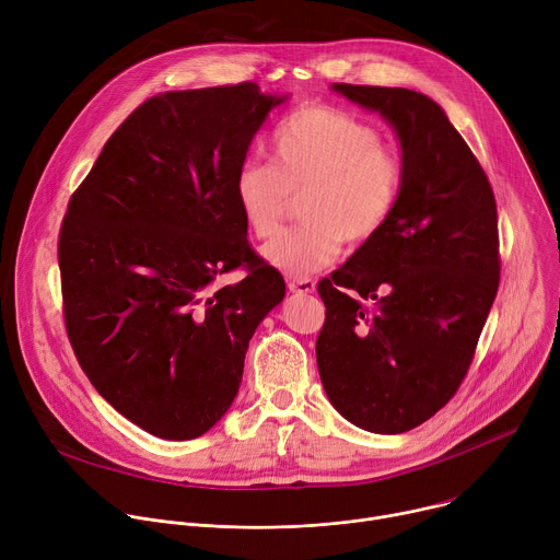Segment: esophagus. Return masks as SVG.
I'll use <instances>...</instances> for the list:
<instances>
[{"instance_id":"1","label":"esophagus","mask_w":560,"mask_h":560,"mask_svg":"<svg viewBox=\"0 0 560 560\" xmlns=\"http://www.w3.org/2000/svg\"><path fill=\"white\" fill-rule=\"evenodd\" d=\"M288 288H290V292H296V294H310V292H314L316 283L310 277H296V279L288 281Z\"/></svg>"}]
</instances>
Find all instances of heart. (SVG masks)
I'll return each instance as SVG.
<instances>
[{
    "instance_id": "heart-1",
    "label": "heart",
    "mask_w": 560,
    "mask_h": 560,
    "mask_svg": "<svg viewBox=\"0 0 560 560\" xmlns=\"http://www.w3.org/2000/svg\"><path fill=\"white\" fill-rule=\"evenodd\" d=\"M272 164L248 159L234 197L248 230L270 242L303 192L301 225L266 248L290 277L326 268L343 242L363 246L387 225L406 186V162L376 126L335 106H305L272 132Z\"/></svg>"
}]
</instances>
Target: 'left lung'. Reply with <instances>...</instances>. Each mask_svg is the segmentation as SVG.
Listing matches in <instances>:
<instances>
[{"instance_id":"obj_1","label":"left lung","mask_w":560,"mask_h":560,"mask_svg":"<svg viewBox=\"0 0 560 560\" xmlns=\"http://www.w3.org/2000/svg\"><path fill=\"white\" fill-rule=\"evenodd\" d=\"M378 110L404 148L406 186L387 225L316 285V365L357 428L401 434L460 387L501 281L497 199L443 108L408 89L335 84Z\"/></svg>"}]
</instances>
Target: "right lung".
I'll return each instance as SVG.
<instances>
[{"label":"right lung","mask_w":560,"mask_h":560,"mask_svg":"<svg viewBox=\"0 0 560 560\" xmlns=\"http://www.w3.org/2000/svg\"><path fill=\"white\" fill-rule=\"evenodd\" d=\"M281 102L255 82L159 93L68 201L57 244L68 341L106 401L159 439H197L228 412L248 343L285 294L234 197ZM234 269L245 279L221 287Z\"/></svg>","instance_id":"obj_1"}]
</instances>
